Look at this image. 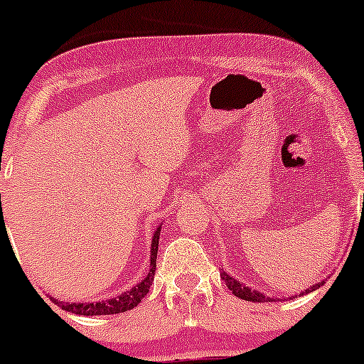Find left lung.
I'll return each instance as SVG.
<instances>
[{"label":"left lung","instance_id":"8db88e82","mask_svg":"<svg viewBox=\"0 0 364 364\" xmlns=\"http://www.w3.org/2000/svg\"><path fill=\"white\" fill-rule=\"evenodd\" d=\"M220 274H222V278H223V282H225L227 287H229L230 291H232V294L237 296V297H241V299L253 301V303H266V301H273V299H271V297L264 296L262 292L255 291V289L245 287V285L241 284L240 280H236V278H232V277H230V274H227L225 271H223V273H220ZM324 284H326V282H318V284L311 285L310 289H306V291H304V294H308V292H311V291H317V289L321 287V285H324ZM301 294H303V292H301Z\"/></svg>","mask_w":364,"mask_h":364}]
</instances>
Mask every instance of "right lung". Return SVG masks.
I'll list each match as a JSON object with an SVG mask.
<instances>
[{
  "mask_svg": "<svg viewBox=\"0 0 364 364\" xmlns=\"http://www.w3.org/2000/svg\"><path fill=\"white\" fill-rule=\"evenodd\" d=\"M0 203H1V200H0ZM1 218H3V216H1ZM160 229H161V225L155 230V234H153L151 267H149L148 277H146L142 282H139V284L135 285V287H132L130 291L123 292V294H119L117 297H112V299L98 301V303H67V301L63 303V301H58V299H54V297H50V299H53L54 304H58L61 310H67V311H70V314H77V315H112V314H123V311L135 308L139 303H141L142 297L148 294L149 285H151L153 278H155Z\"/></svg>",
  "mask_w": 364,
  "mask_h": 364,
  "instance_id": "1",
  "label": "right lung"
}]
</instances>
